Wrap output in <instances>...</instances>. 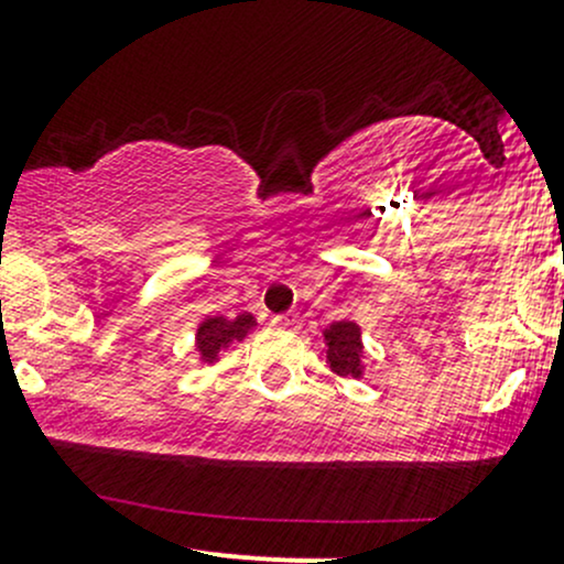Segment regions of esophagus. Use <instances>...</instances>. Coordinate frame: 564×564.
<instances>
[{
    "label": "esophagus",
    "instance_id": "34e87169",
    "mask_svg": "<svg viewBox=\"0 0 564 564\" xmlns=\"http://www.w3.org/2000/svg\"><path fill=\"white\" fill-rule=\"evenodd\" d=\"M272 324H275V327H283V329H292V327H297V322H300V316L297 314H283V316H272L270 318Z\"/></svg>",
    "mask_w": 564,
    "mask_h": 564
}]
</instances>
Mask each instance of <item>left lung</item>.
<instances>
[{
	"label": "left lung",
	"instance_id": "obj_1",
	"mask_svg": "<svg viewBox=\"0 0 564 564\" xmlns=\"http://www.w3.org/2000/svg\"><path fill=\"white\" fill-rule=\"evenodd\" d=\"M324 355H327V366L335 377L340 379H366L368 371V355L366 344H362V327L355 318H340L329 327L322 329Z\"/></svg>",
	"mask_w": 564,
	"mask_h": 564
}]
</instances>
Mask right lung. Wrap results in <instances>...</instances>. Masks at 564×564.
<instances>
[{
  "mask_svg": "<svg viewBox=\"0 0 564 564\" xmlns=\"http://www.w3.org/2000/svg\"><path fill=\"white\" fill-rule=\"evenodd\" d=\"M256 327V316L242 311L235 318L229 316H207L198 322L196 338H193V351H196L198 366H215L226 351L235 349L237 344L248 338L250 329Z\"/></svg>",
  "mask_w": 564,
  "mask_h": 564,
  "instance_id": "add662e5",
  "label": "right lung"
}]
</instances>
